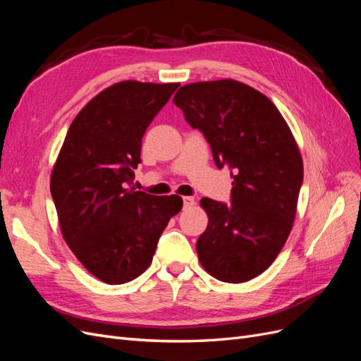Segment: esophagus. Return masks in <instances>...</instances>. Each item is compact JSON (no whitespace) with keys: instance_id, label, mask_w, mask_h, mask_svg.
I'll return each instance as SVG.
<instances>
[{"instance_id":"1","label":"esophagus","mask_w":361,"mask_h":361,"mask_svg":"<svg viewBox=\"0 0 361 361\" xmlns=\"http://www.w3.org/2000/svg\"><path fill=\"white\" fill-rule=\"evenodd\" d=\"M182 202H183V207L187 209V207H191L194 204V197H190V195H185V197H182Z\"/></svg>"}]
</instances>
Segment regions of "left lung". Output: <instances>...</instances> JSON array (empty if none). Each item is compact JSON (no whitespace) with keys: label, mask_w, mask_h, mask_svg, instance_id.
I'll list each match as a JSON object with an SVG mask.
<instances>
[{"label":"left lung","mask_w":361,"mask_h":361,"mask_svg":"<svg viewBox=\"0 0 361 361\" xmlns=\"http://www.w3.org/2000/svg\"><path fill=\"white\" fill-rule=\"evenodd\" d=\"M173 102L233 178L232 203L200 200L209 218L195 245L200 264L216 280L248 281L290 233L304 174L298 146L276 105L239 81L182 85Z\"/></svg>","instance_id":"obj_1"}]
</instances>
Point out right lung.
Returning a JSON list of instances; mask_svg holds the SVG:
<instances>
[{
    "label": "right lung",
    "mask_w": 361,
    "mask_h": 361,
    "mask_svg": "<svg viewBox=\"0 0 361 361\" xmlns=\"http://www.w3.org/2000/svg\"><path fill=\"white\" fill-rule=\"evenodd\" d=\"M179 87L122 81L73 118L51 174L64 241L82 267L108 285L149 268L158 239L182 209L179 195L135 191L141 138Z\"/></svg>",
    "instance_id": "add662e5"
}]
</instances>
